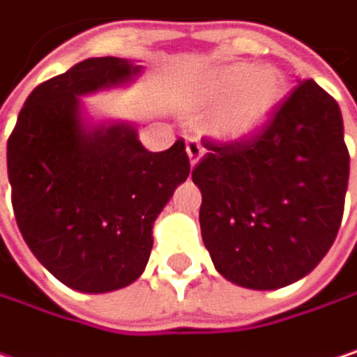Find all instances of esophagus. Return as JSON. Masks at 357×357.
I'll list each match as a JSON object with an SVG mask.
<instances>
[{"label": "esophagus", "mask_w": 357, "mask_h": 357, "mask_svg": "<svg viewBox=\"0 0 357 357\" xmlns=\"http://www.w3.org/2000/svg\"><path fill=\"white\" fill-rule=\"evenodd\" d=\"M187 155H189L191 166H195V164L202 160V155H204V147H202V143H199L197 139H189V141H187Z\"/></svg>", "instance_id": "1"}]
</instances>
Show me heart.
Returning a JSON list of instances; mask_svg holds the SVG:
<instances>
[{"instance_id":"obj_1","label":"heart","mask_w":357,"mask_h":357,"mask_svg":"<svg viewBox=\"0 0 357 357\" xmlns=\"http://www.w3.org/2000/svg\"><path fill=\"white\" fill-rule=\"evenodd\" d=\"M284 95V81L278 70L235 62L216 68L212 79L195 99V109L210 112L225 103L212 128L222 139H243L256 132Z\"/></svg>"}]
</instances>
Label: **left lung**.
Listing matches in <instances>:
<instances>
[{"label":"left lung","mask_w":357,"mask_h":357,"mask_svg":"<svg viewBox=\"0 0 357 357\" xmlns=\"http://www.w3.org/2000/svg\"><path fill=\"white\" fill-rule=\"evenodd\" d=\"M204 147L191 176L216 270L264 291L318 266L339 233L349 178L339 103L307 79L254 135Z\"/></svg>","instance_id":"1"}]
</instances>
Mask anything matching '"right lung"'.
Masks as SVG:
<instances>
[{
  "label": "right lung",
  "instance_id": "1",
  "mask_svg": "<svg viewBox=\"0 0 357 357\" xmlns=\"http://www.w3.org/2000/svg\"><path fill=\"white\" fill-rule=\"evenodd\" d=\"M139 66L89 58L26 97L8 139L18 229L66 287L105 293L147 266L153 220L191 172L185 141L147 151L126 124L85 128L79 95L126 83Z\"/></svg>",
  "mask_w": 357,
  "mask_h": 357
}]
</instances>
